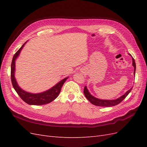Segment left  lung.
I'll use <instances>...</instances> for the list:
<instances>
[{
    "label": "left lung",
    "instance_id": "obj_1",
    "mask_svg": "<svg viewBox=\"0 0 147 147\" xmlns=\"http://www.w3.org/2000/svg\"><path fill=\"white\" fill-rule=\"evenodd\" d=\"M129 55H131L130 54H129ZM132 65L134 67V74L135 75L136 74V63L134 59L132 57ZM132 88H131L129 90H128L125 94H123V96H121V97H119V98L117 99H114V100H104V99H100L98 98H96V97H94L93 96H92L90 92L88 91L87 87L85 86L84 88V94L86 98L90 101L91 103L93 105H95L97 106H101V107H112V106H115L117 105L118 104H119L120 102H121L124 99L126 98V96L129 94V92L131 91Z\"/></svg>",
    "mask_w": 147,
    "mask_h": 147
}]
</instances>
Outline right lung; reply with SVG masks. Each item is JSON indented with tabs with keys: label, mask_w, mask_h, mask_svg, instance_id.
Instances as JSON below:
<instances>
[{
	"label": "right lung",
	"mask_w": 147,
	"mask_h": 147,
	"mask_svg": "<svg viewBox=\"0 0 147 147\" xmlns=\"http://www.w3.org/2000/svg\"><path fill=\"white\" fill-rule=\"evenodd\" d=\"M26 42L22 47L19 49L18 51L13 56L11 65V80L12 85L13 88L15 89L18 94L20 96L22 100H23L26 103L29 105H41L50 103V102L54 100L56 97L59 96L61 92V90L62 86H63L64 83L66 81V80L69 77H66L58 83H57L50 90H48L46 91H44L40 93H36V94H33L26 92L24 91L18 86L17 82L15 77V61L16 58L18 57L21 51L23 49V47L26 44Z\"/></svg>",
	"instance_id": "add662e5"
}]
</instances>
